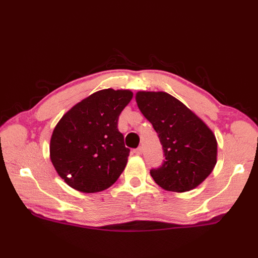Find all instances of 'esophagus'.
I'll return each mask as SVG.
<instances>
[{
	"label": "esophagus",
	"mask_w": 258,
	"mask_h": 258,
	"mask_svg": "<svg viewBox=\"0 0 258 258\" xmlns=\"http://www.w3.org/2000/svg\"><path fill=\"white\" fill-rule=\"evenodd\" d=\"M142 152H143V149H142V147L140 146V147H138V149H135L134 150V153L136 155H141L142 154Z\"/></svg>",
	"instance_id": "esophagus-1"
}]
</instances>
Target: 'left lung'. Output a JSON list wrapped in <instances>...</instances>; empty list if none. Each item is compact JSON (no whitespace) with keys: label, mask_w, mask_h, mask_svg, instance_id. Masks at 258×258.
Returning <instances> with one entry per match:
<instances>
[{"label":"left lung","mask_w":258,"mask_h":258,"mask_svg":"<svg viewBox=\"0 0 258 258\" xmlns=\"http://www.w3.org/2000/svg\"><path fill=\"white\" fill-rule=\"evenodd\" d=\"M136 103L158 135L165 160L151 176L162 188L183 193L197 187L216 164L215 135L177 98L165 92H138Z\"/></svg>","instance_id":"left-lung-1"}]
</instances>
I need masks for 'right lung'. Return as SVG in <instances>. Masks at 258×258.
Listing matches in <instances>:
<instances>
[{"label": "right lung", "mask_w": 258, "mask_h": 258, "mask_svg": "<svg viewBox=\"0 0 258 258\" xmlns=\"http://www.w3.org/2000/svg\"><path fill=\"white\" fill-rule=\"evenodd\" d=\"M133 97L128 90L93 93L63 115L53 131L50 155L65 183L83 193H96L116 182L130 149L117 128L120 112Z\"/></svg>", "instance_id": "right-lung-1"}]
</instances>
